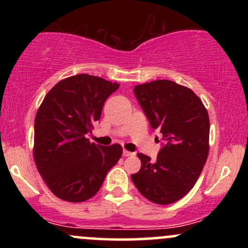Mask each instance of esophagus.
<instances>
[{
  "instance_id": "34e87169",
  "label": "esophagus",
  "mask_w": 248,
  "mask_h": 248,
  "mask_svg": "<svg viewBox=\"0 0 248 248\" xmlns=\"http://www.w3.org/2000/svg\"><path fill=\"white\" fill-rule=\"evenodd\" d=\"M122 154H124V156H126V157H127V156H132V155H134V153L128 152V150H126V149H124V152H122Z\"/></svg>"
}]
</instances>
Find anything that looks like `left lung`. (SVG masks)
Wrapping results in <instances>:
<instances>
[{
	"label": "left lung",
	"mask_w": 248,
	"mask_h": 248,
	"mask_svg": "<svg viewBox=\"0 0 248 248\" xmlns=\"http://www.w3.org/2000/svg\"><path fill=\"white\" fill-rule=\"evenodd\" d=\"M134 94L164 144L155 161L138 154L141 169L132 181L148 201L160 205L175 203L192 189L206 162L207 110L190 88L171 80L136 85Z\"/></svg>",
	"instance_id": "1"
}]
</instances>
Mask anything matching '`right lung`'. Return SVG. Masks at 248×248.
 <instances>
[{
  "label": "right lung",
  "instance_id": "add662e5",
  "mask_svg": "<svg viewBox=\"0 0 248 248\" xmlns=\"http://www.w3.org/2000/svg\"><path fill=\"white\" fill-rule=\"evenodd\" d=\"M118 88V82L99 77L72 76L57 82L37 110L35 163L49 189L62 201L80 203L93 197L120 160V144L104 147L86 139L106 99Z\"/></svg>",
  "mask_w": 248,
  "mask_h": 248
}]
</instances>
